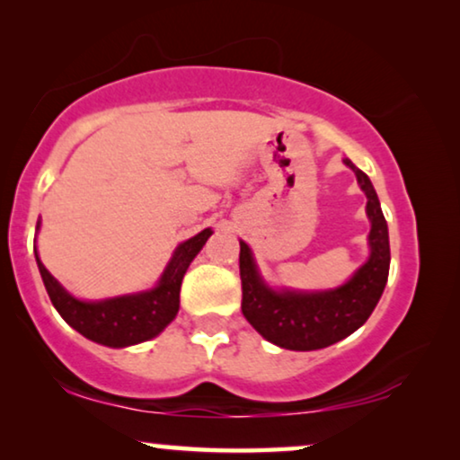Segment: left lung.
Here are the masks:
<instances>
[{
	"instance_id": "1",
	"label": "left lung",
	"mask_w": 460,
	"mask_h": 460,
	"mask_svg": "<svg viewBox=\"0 0 460 460\" xmlns=\"http://www.w3.org/2000/svg\"><path fill=\"white\" fill-rule=\"evenodd\" d=\"M356 173L358 184L367 194L370 219V257L345 285L331 291H276L268 287L255 266L249 244L241 241L243 314L249 324L270 343L285 349L312 351L341 341L367 323L379 304L389 274V232L368 175L349 159H343Z\"/></svg>"
}]
</instances>
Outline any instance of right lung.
<instances>
[{"instance_id": "right-lung-1", "label": "right lung", "mask_w": 460, "mask_h": 460, "mask_svg": "<svg viewBox=\"0 0 460 460\" xmlns=\"http://www.w3.org/2000/svg\"><path fill=\"white\" fill-rule=\"evenodd\" d=\"M211 234V228H205L197 236L181 243L173 251V257L155 288L102 301H81L73 297L48 272L37 255V249L35 260L54 307L75 331L106 348H128L156 337L175 318L180 310L181 279Z\"/></svg>"}]
</instances>
